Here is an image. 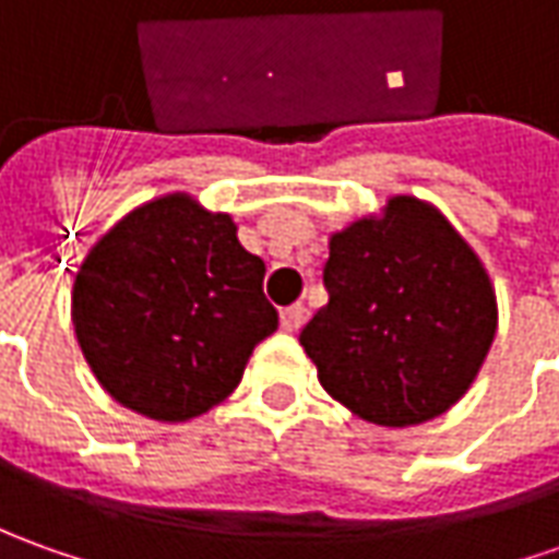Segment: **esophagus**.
I'll return each mask as SVG.
<instances>
[{
    "instance_id": "obj_1",
    "label": "esophagus",
    "mask_w": 559,
    "mask_h": 559,
    "mask_svg": "<svg viewBox=\"0 0 559 559\" xmlns=\"http://www.w3.org/2000/svg\"><path fill=\"white\" fill-rule=\"evenodd\" d=\"M306 314H309L306 306H290V309H284L281 311V328L294 333V330H299L302 324H306Z\"/></svg>"
}]
</instances>
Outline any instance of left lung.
<instances>
[{
  "label": "left lung",
  "mask_w": 559,
  "mask_h": 559,
  "mask_svg": "<svg viewBox=\"0 0 559 559\" xmlns=\"http://www.w3.org/2000/svg\"><path fill=\"white\" fill-rule=\"evenodd\" d=\"M328 306L299 333L330 397L385 428L435 419L496 336V290L438 207L394 195L330 238Z\"/></svg>",
  "instance_id": "1"
}]
</instances>
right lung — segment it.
I'll use <instances>...</instances> for the list:
<instances>
[{
  "instance_id": "obj_1",
  "label": "right lung",
  "mask_w": 559,
  "mask_h": 559,
  "mask_svg": "<svg viewBox=\"0 0 559 559\" xmlns=\"http://www.w3.org/2000/svg\"><path fill=\"white\" fill-rule=\"evenodd\" d=\"M235 231L229 214L174 192L91 248L72 284V324L91 373L121 407L158 423L201 416L278 330L265 263Z\"/></svg>"
}]
</instances>
